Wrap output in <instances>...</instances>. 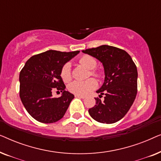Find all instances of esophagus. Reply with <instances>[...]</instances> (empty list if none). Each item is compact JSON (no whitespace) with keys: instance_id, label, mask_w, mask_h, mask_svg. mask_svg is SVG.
Listing matches in <instances>:
<instances>
[{"instance_id":"34e87169","label":"esophagus","mask_w":161,"mask_h":161,"mask_svg":"<svg viewBox=\"0 0 161 161\" xmlns=\"http://www.w3.org/2000/svg\"><path fill=\"white\" fill-rule=\"evenodd\" d=\"M75 97L81 98V99H85V98H86V96H83V95H79V94H75Z\"/></svg>"}]
</instances>
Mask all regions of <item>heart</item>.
<instances>
[{
	"mask_svg": "<svg viewBox=\"0 0 161 161\" xmlns=\"http://www.w3.org/2000/svg\"><path fill=\"white\" fill-rule=\"evenodd\" d=\"M78 62L81 65L84 66L86 68L90 70L91 75L100 78L101 73L98 70L94 69L97 66V60L94 57L89 55H83L78 59ZM60 76L64 82H68L71 79V69H70V64L69 63H66L61 67L60 71ZM97 87V82L93 78L88 79L86 80L80 81L74 80L70 83L68 86V89L72 93L79 94V95H86L89 94L90 92L94 90Z\"/></svg>",
	"mask_w": 161,
	"mask_h": 161,
	"instance_id": "1",
	"label": "heart"
}]
</instances>
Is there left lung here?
Returning a JSON list of instances; mask_svg holds the SVG:
<instances>
[{"instance_id": "1", "label": "left lung", "mask_w": 161, "mask_h": 161, "mask_svg": "<svg viewBox=\"0 0 161 161\" xmlns=\"http://www.w3.org/2000/svg\"><path fill=\"white\" fill-rule=\"evenodd\" d=\"M103 63L105 81L97 93L104 101L95 98L96 105L89 109L97 122L112 124L119 121L130 108L137 94L138 72L130 56L120 48L101 45L83 50ZM103 97V96H102Z\"/></svg>"}]
</instances>
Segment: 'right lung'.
<instances>
[{
    "mask_svg": "<svg viewBox=\"0 0 161 161\" xmlns=\"http://www.w3.org/2000/svg\"><path fill=\"white\" fill-rule=\"evenodd\" d=\"M79 53L47 51L34 55L19 72V97L28 113L39 122L53 123L64 116L74 95L65 91L60 76L61 67ZM63 96L52 97L53 90Z\"/></svg>",
    "mask_w": 161,
    "mask_h": 161,
    "instance_id": "obj_1",
    "label": "right lung"
}]
</instances>
